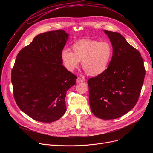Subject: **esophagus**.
I'll use <instances>...</instances> for the list:
<instances>
[{"label": "esophagus", "instance_id": "34e87169", "mask_svg": "<svg viewBox=\"0 0 153 153\" xmlns=\"http://www.w3.org/2000/svg\"><path fill=\"white\" fill-rule=\"evenodd\" d=\"M84 81H85L84 79H82L81 77H77V84L83 82Z\"/></svg>", "mask_w": 153, "mask_h": 153}]
</instances>
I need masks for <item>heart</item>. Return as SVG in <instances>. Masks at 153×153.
<instances>
[{"label":"heart","instance_id":"b5f03b06","mask_svg":"<svg viewBox=\"0 0 153 153\" xmlns=\"http://www.w3.org/2000/svg\"><path fill=\"white\" fill-rule=\"evenodd\" d=\"M72 50L63 49L61 58L64 66L69 71L78 68L80 61L85 73L91 76H99L108 68L113 54V48L107 41L84 39L72 45Z\"/></svg>","mask_w":153,"mask_h":153}]
</instances>
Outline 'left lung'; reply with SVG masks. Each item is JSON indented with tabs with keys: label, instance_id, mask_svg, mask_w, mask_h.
<instances>
[{
	"label": "left lung",
	"instance_id": "8db88e82",
	"mask_svg": "<svg viewBox=\"0 0 153 153\" xmlns=\"http://www.w3.org/2000/svg\"><path fill=\"white\" fill-rule=\"evenodd\" d=\"M113 48L108 67L88 80L91 110L103 120L115 119L131 110L137 103L145 69L140 52L118 32L104 30Z\"/></svg>",
	"mask_w": 153,
	"mask_h": 153
}]
</instances>
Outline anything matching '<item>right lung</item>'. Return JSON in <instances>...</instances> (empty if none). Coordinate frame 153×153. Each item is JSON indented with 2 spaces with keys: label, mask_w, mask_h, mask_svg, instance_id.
Returning <instances> with one entry per match:
<instances>
[{
  "label": "right lung",
  "mask_w": 153,
  "mask_h": 153,
  "mask_svg": "<svg viewBox=\"0 0 153 153\" xmlns=\"http://www.w3.org/2000/svg\"><path fill=\"white\" fill-rule=\"evenodd\" d=\"M68 38L62 30L39 34L16 58L11 76L15 100L36 121L54 122L66 111V92L77 79L61 58Z\"/></svg>",
  "instance_id": "add662e5"
}]
</instances>
